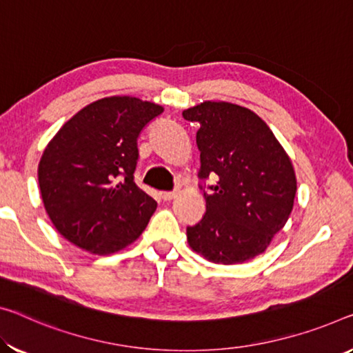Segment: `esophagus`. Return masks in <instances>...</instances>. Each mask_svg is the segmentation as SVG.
<instances>
[{
	"label": "esophagus",
	"instance_id": "1",
	"mask_svg": "<svg viewBox=\"0 0 353 353\" xmlns=\"http://www.w3.org/2000/svg\"><path fill=\"white\" fill-rule=\"evenodd\" d=\"M178 195V192L176 191H164V192H161V197L164 199V200H172V199H175Z\"/></svg>",
	"mask_w": 353,
	"mask_h": 353
}]
</instances>
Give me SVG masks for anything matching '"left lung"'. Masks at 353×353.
<instances>
[{
	"mask_svg": "<svg viewBox=\"0 0 353 353\" xmlns=\"http://www.w3.org/2000/svg\"><path fill=\"white\" fill-rule=\"evenodd\" d=\"M200 124V178L218 176L203 192L207 211L188 227L194 252L233 265L265 252L294 208L296 176L289 154L268 124L246 107L205 101L183 110Z\"/></svg>",
	"mask_w": 353,
	"mask_h": 353,
	"instance_id": "1",
	"label": "left lung"
}]
</instances>
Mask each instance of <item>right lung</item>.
<instances>
[{"label": "right lung", "instance_id": "right-lung-1", "mask_svg": "<svg viewBox=\"0 0 353 353\" xmlns=\"http://www.w3.org/2000/svg\"><path fill=\"white\" fill-rule=\"evenodd\" d=\"M164 107L110 96L75 113L47 143L37 167L55 229L86 252L107 256L142 235L156 200L134 183L137 137Z\"/></svg>", "mask_w": 353, "mask_h": 353}]
</instances>
